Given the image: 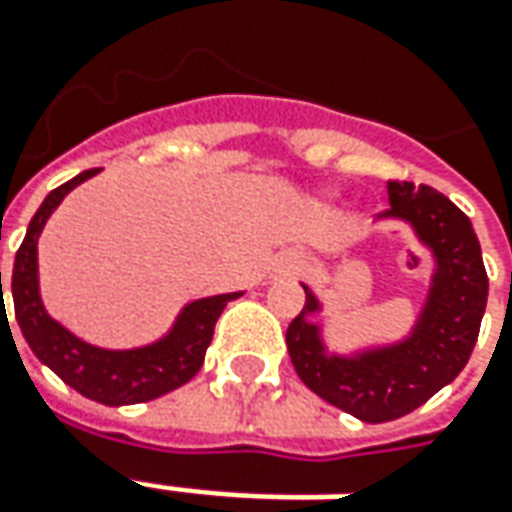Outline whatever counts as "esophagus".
Returning <instances> with one entry per match:
<instances>
[{
    "mask_svg": "<svg viewBox=\"0 0 512 512\" xmlns=\"http://www.w3.org/2000/svg\"><path fill=\"white\" fill-rule=\"evenodd\" d=\"M288 269H294V266H288Z\"/></svg>",
    "mask_w": 512,
    "mask_h": 512,
    "instance_id": "1",
    "label": "esophagus"
}]
</instances>
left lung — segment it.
<instances>
[{
	"label": "left lung",
	"mask_w": 512,
	"mask_h": 512,
	"mask_svg": "<svg viewBox=\"0 0 512 512\" xmlns=\"http://www.w3.org/2000/svg\"><path fill=\"white\" fill-rule=\"evenodd\" d=\"M387 215L412 221L437 255V277L423 319L409 342L361 358L325 356L314 325L316 300L291 319L285 344L302 384L364 423H387L415 412L451 384L474 353L488 305V271L468 215L429 184L389 182Z\"/></svg>",
	"instance_id": "1"
}]
</instances>
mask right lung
Returning <instances> with one entry per match:
<instances>
[{"label": "right lung", "mask_w": 512, "mask_h": 512, "mask_svg": "<svg viewBox=\"0 0 512 512\" xmlns=\"http://www.w3.org/2000/svg\"><path fill=\"white\" fill-rule=\"evenodd\" d=\"M97 170L100 168L83 170L75 179L55 187L33 215L22 246L16 252V263H13V280H10L13 311H16V322L22 328V336L38 356V361H44L52 373L75 392H81L97 403H106V406L154 401L170 389H179L182 384H187L201 370L204 353L212 342L215 322L224 311V305L235 300L238 294H221V297L190 302L165 342L142 347V350H123V353H111V350H100V347L81 342L69 330L61 328L55 319H50L44 305H41V297H38V235H41L52 210L61 204V198L72 187H78L89 176H95ZM2 308H5V300H2Z\"/></svg>", "instance_id": "obj_1"}]
</instances>
